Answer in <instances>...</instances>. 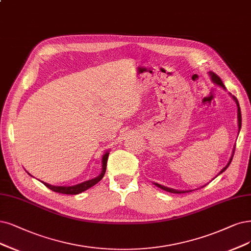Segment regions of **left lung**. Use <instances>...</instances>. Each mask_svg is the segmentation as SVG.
Wrapping results in <instances>:
<instances>
[{"label":"left lung","instance_id":"left-lung-1","mask_svg":"<svg viewBox=\"0 0 251 251\" xmlns=\"http://www.w3.org/2000/svg\"><path fill=\"white\" fill-rule=\"evenodd\" d=\"M210 76H211V79H212V81L214 82V83H216V85H218V86H220V87H222L224 89H226V87H225V85H224V82L221 81V79H220V77L218 76V75H216V74L214 73V72H210ZM233 98H234V100L236 101V103H237V106H238V126H239V132H240V129H241V125H242V117H241V109H240V105H239V102H238V100H237V98L235 97V96H233ZM234 153H235V149L233 150V154H231V156H230V158H229V161H228V163L225 166L224 169H222L220 172H219V174L217 175V176H219L220 174H222L224 173L227 168H228V165L230 164V162H231V160H233V157H234ZM157 187H159V188H161V189H163V190H165V191H169V192H172V193H185V192H190L191 190H176V189H173V188H169V187H165V186H163V185H160V184H157V183H154Z\"/></svg>","mask_w":251,"mask_h":251}]
</instances>
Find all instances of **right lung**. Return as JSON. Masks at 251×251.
<instances>
[{
	"instance_id": "add662e5",
	"label": "right lung",
	"mask_w": 251,
	"mask_h": 251,
	"mask_svg": "<svg viewBox=\"0 0 251 251\" xmlns=\"http://www.w3.org/2000/svg\"><path fill=\"white\" fill-rule=\"evenodd\" d=\"M108 152H106L103 156H102V170L100 175L98 177L94 178V179H91L88 181H85L82 183L76 184V185H73V186H53V185H50L49 183H45L42 182L46 187L50 188V190L54 191V192H59V193H63V194H78L81 193L82 191H86L87 189L91 188L92 186H94L95 184H97L102 178H103V176L105 174L106 171V163H107V158H108ZM29 174V173H27ZM30 175V174H29ZM32 176V175H30Z\"/></svg>"
}]
</instances>
